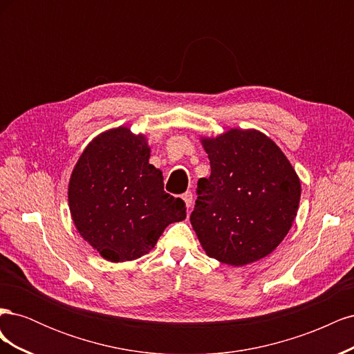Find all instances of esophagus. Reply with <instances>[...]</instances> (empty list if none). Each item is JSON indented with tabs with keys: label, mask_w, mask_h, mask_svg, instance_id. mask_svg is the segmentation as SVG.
<instances>
[{
	"label": "esophagus",
	"mask_w": 354,
	"mask_h": 354,
	"mask_svg": "<svg viewBox=\"0 0 354 354\" xmlns=\"http://www.w3.org/2000/svg\"><path fill=\"white\" fill-rule=\"evenodd\" d=\"M183 199L186 202L187 209H190L192 205H194V194H192V192H186V194H183Z\"/></svg>",
	"instance_id": "obj_1"
}]
</instances>
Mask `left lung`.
I'll use <instances>...</instances> for the list:
<instances>
[{"label": "left lung", "mask_w": 354, "mask_h": 354, "mask_svg": "<svg viewBox=\"0 0 354 354\" xmlns=\"http://www.w3.org/2000/svg\"><path fill=\"white\" fill-rule=\"evenodd\" d=\"M211 176L199 178L190 223L202 248L230 266L269 255L291 229L301 185L292 165L269 137L230 130L202 138Z\"/></svg>", "instance_id": "left-lung-1"}]
</instances>
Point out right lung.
Here are the masks:
<instances>
[{"mask_svg": "<svg viewBox=\"0 0 354 354\" xmlns=\"http://www.w3.org/2000/svg\"><path fill=\"white\" fill-rule=\"evenodd\" d=\"M149 156L145 136L118 127L95 137L72 171V220L109 261L140 259L169 223L186 218L185 201L167 194L162 173Z\"/></svg>", "mask_w": 354, "mask_h": 354, "instance_id": "add662e5", "label": "right lung"}]
</instances>
